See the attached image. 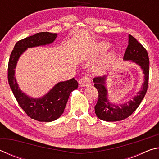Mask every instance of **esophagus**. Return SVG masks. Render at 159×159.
Masks as SVG:
<instances>
[{
    "instance_id": "obj_1",
    "label": "esophagus",
    "mask_w": 159,
    "mask_h": 159,
    "mask_svg": "<svg viewBox=\"0 0 159 159\" xmlns=\"http://www.w3.org/2000/svg\"><path fill=\"white\" fill-rule=\"evenodd\" d=\"M90 82H91L90 79V77L88 76H83L81 79H80V80H79L80 85H81V86H83V87H85V86L89 85L90 84Z\"/></svg>"
}]
</instances>
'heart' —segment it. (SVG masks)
I'll list each match as a JSON object with an SVG mask.
<instances>
[{"mask_svg":"<svg viewBox=\"0 0 159 159\" xmlns=\"http://www.w3.org/2000/svg\"><path fill=\"white\" fill-rule=\"evenodd\" d=\"M109 48V44L107 43H102L99 44L98 45V50L99 52H104V51L107 50V48ZM107 65L106 64H102V65L98 67V70H104L106 68Z\"/></svg>","mask_w":159,"mask_h":159,"instance_id":"b5f03b06","label":"heart"}]
</instances>
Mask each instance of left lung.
Instances as JSON below:
<instances>
[{"label":"left lung","instance_id":"8db88e82","mask_svg":"<svg viewBox=\"0 0 159 159\" xmlns=\"http://www.w3.org/2000/svg\"><path fill=\"white\" fill-rule=\"evenodd\" d=\"M125 60H131L140 66L144 74V82L142 90L133 100L120 106L110 104L107 100V91L105 88L106 76L93 79L94 86L98 91V99L95 106V111L99 119L105 121H118L127 118L135 111L144 98L149 84V60L147 50L135 38L128 36V45L123 56Z\"/></svg>","mask_w":159,"mask_h":159}]
</instances>
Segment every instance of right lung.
Returning <instances> with one entry per match:
<instances>
[{
  "mask_svg": "<svg viewBox=\"0 0 159 159\" xmlns=\"http://www.w3.org/2000/svg\"><path fill=\"white\" fill-rule=\"evenodd\" d=\"M57 34L40 32L17 41L8 61L7 80L14 96L28 116L39 121L50 122L62 114L70 93L78 88V82L71 79L58 83L47 95L41 99L29 98L21 92L15 78V69L20 56L27 48L50 44L55 41Z\"/></svg>",
  "mask_w": 159,
  "mask_h": 159,
  "instance_id": "obj_1",
  "label": "right lung"
}]
</instances>
